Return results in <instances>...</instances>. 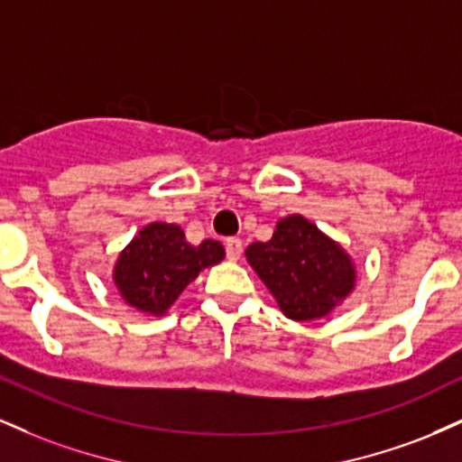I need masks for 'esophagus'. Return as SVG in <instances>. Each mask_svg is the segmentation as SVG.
Instances as JSON below:
<instances>
[{
    "instance_id": "esophagus-1",
    "label": "esophagus",
    "mask_w": 462,
    "mask_h": 462,
    "mask_svg": "<svg viewBox=\"0 0 462 462\" xmlns=\"http://www.w3.org/2000/svg\"><path fill=\"white\" fill-rule=\"evenodd\" d=\"M226 256L227 261H238L243 256L241 238H227L226 241Z\"/></svg>"
}]
</instances>
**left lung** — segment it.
Listing matches in <instances>:
<instances>
[{"label": "left lung", "instance_id": "obj_1", "mask_svg": "<svg viewBox=\"0 0 462 462\" xmlns=\"http://www.w3.org/2000/svg\"><path fill=\"white\" fill-rule=\"evenodd\" d=\"M247 263L293 321L328 317L356 286L349 254L301 215L275 224L267 243L245 249Z\"/></svg>", "mask_w": 462, "mask_h": 462}]
</instances>
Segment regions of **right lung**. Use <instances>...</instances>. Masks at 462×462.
<instances>
[{"instance_id":"obj_1","label":"right lung","mask_w":462,"mask_h":462,"mask_svg":"<svg viewBox=\"0 0 462 462\" xmlns=\"http://www.w3.org/2000/svg\"><path fill=\"white\" fill-rule=\"evenodd\" d=\"M224 258L226 249L219 241L206 238L190 245L180 226L153 221L121 249L113 280L125 304L162 317L199 272Z\"/></svg>"}]
</instances>
